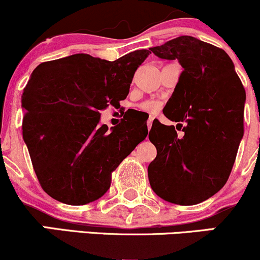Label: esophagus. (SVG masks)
<instances>
[{
    "label": "esophagus",
    "mask_w": 260,
    "mask_h": 260,
    "mask_svg": "<svg viewBox=\"0 0 260 260\" xmlns=\"http://www.w3.org/2000/svg\"><path fill=\"white\" fill-rule=\"evenodd\" d=\"M153 120H154V117H153V116H150V117H149V120L147 121L148 131H150V128H151V124H153Z\"/></svg>",
    "instance_id": "esophagus-1"
}]
</instances>
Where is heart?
I'll return each mask as SVG.
<instances>
[{
  "mask_svg": "<svg viewBox=\"0 0 260 260\" xmlns=\"http://www.w3.org/2000/svg\"><path fill=\"white\" fill-rule=\"evenodd\" d=\"M142 110H144V111H148V112H155L157 111V109H159V105H157L155 101H145V103L142 104Z\"/></svg>",
  "mask_w": 260,
  "mask_h": 260,
  "instance_id": "b5f03b06",
  "label": "heart"
}]
</instances>
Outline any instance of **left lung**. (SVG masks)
<instances>
[{"instance_id": "obj_1", "label": "left lung", "mask_w": 260, "mask_h": 260, "mask_svg": "<svg viewBox=\"0 0 260 260\" xmlns=\"http://www.w3.org/2000/svg\"><path fill=\"white\" fill-rule=\"evenodd\" d=\"M150 50L160 58L178 59L183 68L164 107L170 120L183 123L175 128L153 122L149 139L157 154L148 168L149 182L166 202L198 204L229 180L243 137L246 91L232 59L214 45L183 35Z\"/></svg>"}]
</instances>
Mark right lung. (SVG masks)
I'll return each instance as SVG.
<instances>
[{"label":"right lung","mask_w":260,"mask_h":260,"mask_svg":"<svg viewBox=\"0 0 260 260\" xmlns=\"http://www.w3.org/2000/svg\"><path fill=\"white\" fill-rule=\"evenodd\" d=\"M149 50L116 61L86 53L43 62L22 95L23 138L45 192L56 201L83 205L107 192L111 174L148 134L147 122L127 118L109 131L100 111L118 109Z\"/></svg>","instance_id":"add662e5"}]
</instances>
